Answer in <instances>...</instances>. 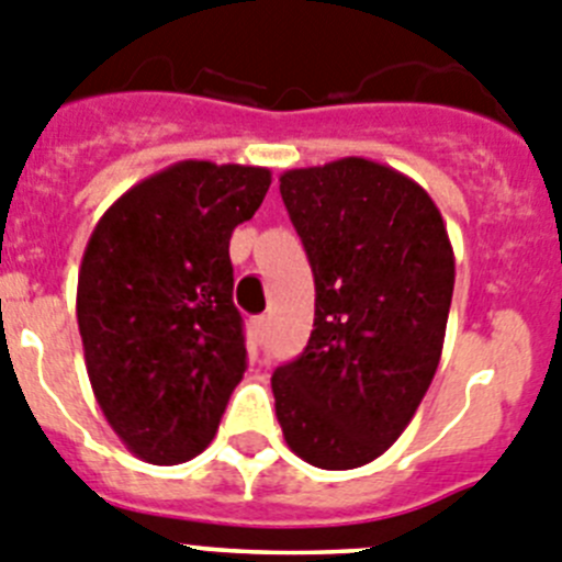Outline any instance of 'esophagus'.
Returning <instances> with one entry per match:
<instances>
[{
	"instance_id": "esophagus-1",
	"label": "esophagus",
	"mask_w": 562,
	"mask_h": 562,
	"mask_svg": "<svg viewBox=\"0 0 562 562\" xmlns=\"http://www.w3.org/2000/svg\"><path fill=\"white\" fill-rule=\"evenodd\" d=\"M266 327H269V318H266V316L255 318V325H251V333H255V338L266 336Z\"/></svg>"
}]
</instances>
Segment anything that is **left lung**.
<instances>
[{
	"mask_svg": "<svg viewBox=\"0 0 562 562\" xmlns=\"http://www.w3.org/2000/svg\"><path fill=\"white\" fill-rule=\"evenodd\" d=\"M280 193L311 260L316 318L305 352L271 378L277 419L313 468H361L406 431L434 381L451 237L417 181L361 156L285 170Z\"/></svg>",
	"mask_w": 562,
	"mask_h": 562,
	"instance_id": "1",
	"label": "left lung"
}]
</instances>
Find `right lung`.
Wrapping results in <instances>:
<instances>
[{
	"mask_svg": "<svg viewBox=\"0 0 562 562\" xmlns=\"http://www.w3.org/2000/svg\"><path fill=\"white\" fill-rule=\"evenodd\" d=\"M269 184V168L176 161L125 190L86 244V372L109 426L145 462L199 457L244 378L229 237Z\"/></svg>",
	"mask_w": 562,
	"mask_h": 562,
	"instance_id": "1",
	"label": "right lung"
}]
</instances>
